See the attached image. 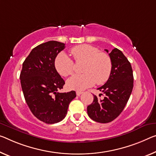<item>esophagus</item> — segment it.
Segmentation results:
<instances>
[{"mask_svg": "<svg viewBox=\"0 0 156 156\" xmlns=\"http://www.w3.org/2000/svg\"><path fill=\"white\" fill-rule=\"evenodd\" d=\"M83 93V92H81V91H76V95H78V96H80V95H81Z\"/></svg>", "mask_w": 156, "mask_h": 156, "instance_id": "1", "label": "esophagus"}]
</instances>
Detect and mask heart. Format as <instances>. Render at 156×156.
Here are the masks:
<instances>
[{"label":"heart","mask_w":156,"mask_h":156,"mask_svg":"<svg viewBox=\"0 0 156 156\" xmlns=\"http://www.w3.org/2000/svg\"><path fill=\"white\" fill-rule=\"evenodd\" d=\"M70 53L76 62L85 61L83 74L72 76L67 81L70 90H85L96 82L101 85L107 82L111 75L112 62L108 54L100 52L97 47L90 44L77 45L72 48ZM54 66L61 76H68L74 71V62L66 54L60 53L55 59Z\"/></svg>","instance_id":"obj_1"}]
</instances>
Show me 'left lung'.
<instances>
[{
  "mask_svg": "<svg viewBox=\"0 0 156 156\" xmlns=\"http://www.w3.org/2000/svg\"><path fill=\"white\" fill-rule=\"evenodd\" d=\"M105 51L109 52L107 49ZM109 55L112 62L111 75L104 85L98 88L105 93V97L99 99L94 95L93 102L87 107L90 118L102 123L111 122L119 116L133 88V69L128 58L116 48Z\"/></svg>",
  "mask_w": 156,
  "mask_h": 156,
  "instance_id": "1",
  "label": "left lung"
}]
</instances>
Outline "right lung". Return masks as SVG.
I'll return each mask as SVG.
<instances>
[{"instance_id":"add662e5","label":"right lung","mask_w":156,"mask_h":156,"mask_svg":"<svg viewBox=\"0 0 156 156\" xmlns=\"http://www.w3.org/2000/svg\"><path fill=\"white\" fill-rule=\"evenodd\" d=\"M64 43L49 41L32 49L23 63L21 88L28 107L40 121L56 123L66 117L69 104L76 97L74 90L59 93L65 84L54 66L55 58L65 49Z\"/></svg>"}]
</instances>
